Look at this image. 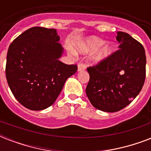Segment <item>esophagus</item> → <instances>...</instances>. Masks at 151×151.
<instances>
[{"label": "esophagus", "mask_w": 151, "mask_h": 151, "mask_svg": "<svg viewBox=\"0 0 151 151\" xmlns=\"http://www.w3.org/2000/svg\"><path fill=\"white\" fill-rule=\"evenodd\" d=\"M86 67V65H85L84 63H80L78 64V71H81V70H84Z\"/></svg>", "instance_id": "1"}]
</instances>
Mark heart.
Segmentation results:
<instances>
[{"mask_svg": "<svg viewBox=\"0 0 151 151\" xmlns=\"http://www.w3.org/2000/svg\"><path fill=\"white\" fill-rule=\"evenodd\" d=\"M105 44V41H103L102 39H99L98 37H92L88 39L85 43L82 45L81 47V52L84 53H90V52H94L96 51L99 50V48ZM114 48L112 45H106L100 51L99 54L97 55L95 59L96 61H99L101 59H104L108 55H110L113 52Z\"/></svg>", "mask_w": 151, "mask_h": 151, "instance_id": "obj_1", "label": "heart"}]
</instances>
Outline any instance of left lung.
I'll list each match as a JSON object with an SVG mask.
<instances>
[{"label": "left lung", "mask_w": 151, "mask_h": 151, "mask_svg": "<svg viewBox=\"0 0 151 151\" xmlns=\"http://www.w3.org/2000/svg\"><path fill=\"white\" fill-rule=\"evenodd\" d=\"M116 38L119 49L87 68L88 98L93 106L106 112H117L130 104L146 78L143 45L124 32H117Z\"/></svg>", "instance_id": "left-lung-1"}]
</instances>
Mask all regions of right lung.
Segmentation results:
<instances>
[{
    "mask_svg": "<svg viewBox=\"0 0 151 151\" xmlns=\"http://www.w3.org/2000/svg\"><path fill=\"white\" fill-rule=\"evenodd\" d=\"M56 29L32 27L8 48L5 73L11 91L23 106L41 110L52 106L65 81L78 70L76 64L59 60L63 48Z\"/></svg>",
    "mask_w": 151,
    "mask_h": 151,
    "instance_id": "right-lung-1",
    "label": "right lung"
}]
</instances>
